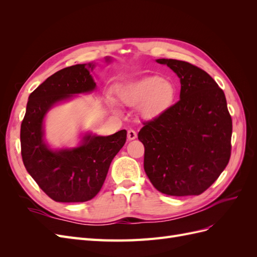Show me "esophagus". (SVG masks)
<instances>
[{"label": "esophagus", "instance_id": "obj_1", "mask_svg": "<svg viewBox=\"0 0 257 257\" xmlns=\"http://www.w3.org/2000/svg\"><path fill=\"white\" fill-rule=\"evenodd\" d=\"M136 137H137V133L134 130H128L127 131V139H128V141H134Z\"/></svg>", "mask_w": 257, "mask_h": 257}]
</instances>
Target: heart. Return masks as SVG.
I'll use <instances>...</instances> for the list:
<instances>
[{"label": "heart", "mask_w": 257, "mask_h": 257, "mask_svg": "<svg viewBox=\"0 0 257 257\" xmlns=\"http://www.w3.org/2000/svg\"><path fill=\"white\" fill-rule=\"evenodd\" d=\"M118 94L121 102L128 106H141L145 118H154L173 104L176 96L175 84L161 76L146 77L138 81L120 85ZM107 103L114 107V99L107 97Z\"/></svg>", "instance_id": "1"}]
</instances>
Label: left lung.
I'll return each instance as SVG.
<instances>
[{"instance_id": "1", "label": "left lung", "mask_w": 257, "mask_h": 257, "mask_svg": "<svg viewBox=\"0 0 257 257\" xmlns=\"http://www.w3.org/2000/svg\"><path fill=\"white\" fill-rule=\"evenodd\" d=\"M179 77L180 99L144 123V168L158 191L199 195L228 164L232 123L225 94L209 74L184 61L158 59Z\"/></svg>"}]
</instances>
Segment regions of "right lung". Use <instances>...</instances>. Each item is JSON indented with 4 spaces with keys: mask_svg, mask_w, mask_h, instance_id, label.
Instances as JSON below:
<instances>
[{
    "mask_svg": "<svg viewBox=\"0 0 257 257\" xmlns=\"http://www.w3.org/2000/svg\"><path fill=\"white\" fill-rule=\"evenodd\" d=\"M105 61L110 63L111 58ZM95 62L76 64L54 73L31 93L21 123L23 164L38 186L59 203H82L102 189L110 163L126 142V131L109 136L82 135L79 145L52 149L45 139V116L53 106L94 91L91 72Z\"/></svg>",
    "mask_w": 257,
    "mask_h": 257,
    "instance_id": "right-lung-1",
    "label": "right lung"
}]
</instances>
